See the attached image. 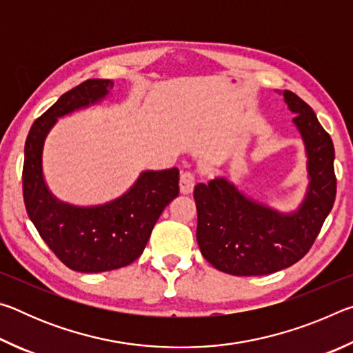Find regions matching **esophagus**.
Returning <instances> with one entry per match:
<instances>
[{"instance_id":"1","label":"esophagus","mask_w":353,"mask_h":353,"mask_svg":"<svg viewBox=\"0 0 353 353\" xmlns=\"http://www.w3.org/2000/svg\"><path fill=\"white\" fill-rule=\"evenodd\" d=\"M196 185V177L193 172L190 171H185L181 174V193L183 194H190L191 191H193Z\"/></svg>"}]
</instances>
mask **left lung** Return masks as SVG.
<instances>
[{
    "label": "left lung",
    "mask_w": 353,
    "mask_h": 353,
    "mask_svg": "<svg viewBox=\"0 0 353 353\" xmlns=\"http://www.w3.org/2000/svg\"><path fill=\"white\" fill-rule=\"evenodd\" d=\"M283 97L296 113L292 121L308 155L310 187L299 210L274 212L248 199L225 179L194 187L201 252L212 266L232 276H265L297 263L312 249L336 196L330 135L305 101L290 90Z\"/></svg>",
    "instance_id": "obj_1"
}]
</instances>
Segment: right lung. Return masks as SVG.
I'll use <instances>...</instances> for the list:
<instances>
[{"label":"right lung","instance_id":"1","mask_svg":"<svg viewBox=\"0 0 353 353\" xmlns=\"http://www.w3.org/2000/svg\"><path fill=\"white\" fill-rule=\"evenodd\" d=\"M113 87L88 79L63 93L35 119L25 143L23 199L28 216L54 255L70 270L104 272L135 261L145 250L163 208L179 194V170L145 171L126 194L99 207H74L52 198L41 174V151L59 117L94 104Z\"/></svg>","mask_w":353,"mask_h":353}]
</instances>
